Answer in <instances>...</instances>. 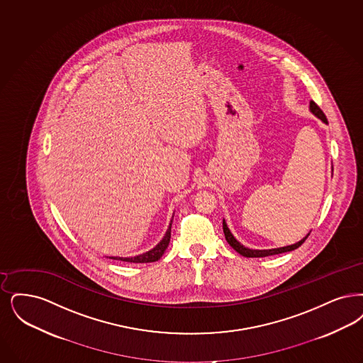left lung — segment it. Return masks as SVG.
Here are the masks:
<instances>
[{
	"instance_id": "1",
	"label": "left lung",
	"mask_w": 363,
	"mask_h": 363,
	"mask_svg": "<svg viewBox=\"0 0 363 363\" xmlns=\"http://www.w3.org/2000/svg\"><path fill=\"white\" fill-rule=\"evenodd\" d=\"M309 111L318 117L319 120H321L324 124H328L327 121V117L323 113V111L320 109L319 106L313 101L309 102ZM223 231H224V236H225V240L228 242V245L233 247V250L236 252H239L240 255L246 257V258H262V257H269V255H276V254H282V252H288V251H293L296 248L301 246L305 242V239L308 238V235L303 238L300 242L294 243V245H290V246L278 247V248H269V250H252V248H248V247L243 246L239 240H236V238L233 236V233L230 231L225 220H223Z\"/></svg>"
}]
</instances>
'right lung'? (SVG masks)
Instances as JSON below:
<instances>
[{
  "label": "right lung",
  "mask_w": 363,
  "mask_h": 363,
  "mask_svg": "<svg viewBox=\"0 0 363 363\" xmlns=\"http://www.w3.org/2000/svg\"><path fill=\"white\" fill-rule=\"evenodd\" d=\"M172 223L167 228V231L164 233V236L162 238L160 243L154 248H151L150 251L143 252L140 255H135V257H109V259H115V261L130 262V263H150V262H155L160 259V257L163 255V252L166 251V248L170 243V238H172ZM108 258V257H106Z\"/></svg>",
  "instance_id": "right-lung-1"
}]
</instances>
